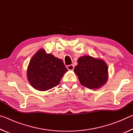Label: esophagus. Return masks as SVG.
Segmentation results:
<instances>
[{"label": "esophagus", "mask_w": 133, "mask_h": 133, "mask_svg": "<svg viewBox=\"0 0 133 133\" xmlns=\"http://www.w3.org/2000/svg\"><path fill=\"white\" fill-rule=\"evenodd\" d=\"M67 68L69 70H73L74 69V66H73V65H72V64L69 65V66H67Z\"/></svg>", "instance_id": "obj_1"}]
</instances>
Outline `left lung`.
Returning a JSON list of instances; mask_svg holds the SVG:
<instances>
[{
    "label": "left lung",
    "instance_id": "1",
    "mask_svg": "<svg viewBox=\"0 0 133 133\" xmlns=\"http://www.w3.org/2000/svg\"><path fill=\"white\" fill-rule=\"evenodd\" d=\"M74 71L81 84L90 89L101 88L108 79V66L104 60L90 56H82Z\"/></svg>",
    "mask_w": 133,
    "mask_h": 133
}]
</instances>
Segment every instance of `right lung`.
Instances as JSON below:
<instances>
[{"mask_svg":"<svg viewBox=\"0 0 133 133\" xmlns=\"http://www.w3.org/2000/svg\"><path fill=\"white\" fill-rule=\"evenodd\" d=\"M68 70L62 59L41 49L31 57L27 76L30 85L39 91H46L57 85Z\"/></svg>","mask_w":133,"mask_h":133,"instance_id":"add662e5","label":"right lung"}]
</instances>
